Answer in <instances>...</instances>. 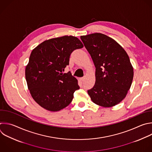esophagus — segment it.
Masks as SVG:
<instances>
[{
    "mask_svg": "<svg viewBox=\"0 0 152 152\" xmlns=\"http://www.w3.org/2000/svg\"><path fill=\"white\" fill-rule=\"evenodd\" d=\"M85 79V77H81V78L80 79V81H82V82H84Z\"/></svg>",
    "mask_w": 152,
    "mask_h": 152,
    "instance_id": "1",
    "label": "esophagus"
}]
</instances>
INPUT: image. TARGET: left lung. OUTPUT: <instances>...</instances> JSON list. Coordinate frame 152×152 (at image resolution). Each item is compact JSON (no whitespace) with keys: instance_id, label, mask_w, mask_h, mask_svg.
Here are the masks:
<instances>
[{"instance_id":"8db88e82","label":"left lung","mask_w":152,"mask_h":152,"mask_svg":"<svg viewBox=\"0 0 152 152\" xmlns=\"http://www.w3.org/2000/svg\"><path fill=\"white\" fill-rule=\"evenodd\" d=\"M80 39L95 67L96 81L88 90L91 99L104 107L119 104L125 98L134 76L127 53L114 39L102 33L82 36Z\"/></svg>"}]
</instances>
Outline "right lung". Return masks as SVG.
I'll return each instance as SVG.
<instances>
[{"label":"right lung","instance_id":"obj_1","mask_svg":"<svg viewBox=\"0 0 152 152\" xmlns=\"http://www.w3.org/2000/svg\"><path fill=\"white\" fill-rule=\"evenodd\" d=\"M83 47L77 37L64 36L45 40L32 50L26 79L33 98L41 107L57 112L72 102L80 87L70 72H63L69 64L72 53Z\"/></svg>","mask_w":152,"mask_h":152}]
</instances>
